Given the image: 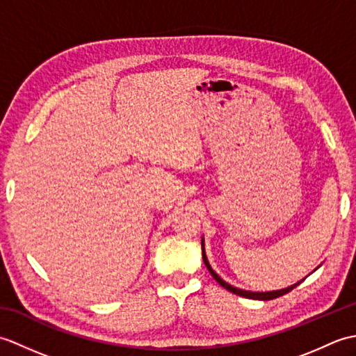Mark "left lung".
Wrapping results in <instances>:
<instances>
[{"mask_svg":"<svg viewBox=\"0 0 356 356\" xmlns=\"http://www.w3.org/2000/svg\"><path fill=\"white\" fill-rule=\"evenodd\" d=\"M202 257H203V261H205V266L208 268V270H209V274L214 277V280L216 282L220 284L222 287H225L226 291H229V292H232V293H236V295H240V297H245V298H251V300H261V301H268V300H274V298H277V297H282V295H284V293H287V292H291L293 287H297L300 283H303L305 282V278L303 280H300V282H297L295 284H292V286H287V287H284V289H278V291H268V292H252V291H245V289H238V287H236V286H232V284H229V283H226L225 280L217 274V272L211 268V264H209V261H208V257H207V252H205V238L202 237ZM321 266V264H320ZM318 266V268H320ZM316 268V269H318ZM316 269H314V270H316Z\"/></svg>","mask_w":356,"mask_h":356,"instance_id":"left-lung-1","label":"left lung"}]
</instances>
